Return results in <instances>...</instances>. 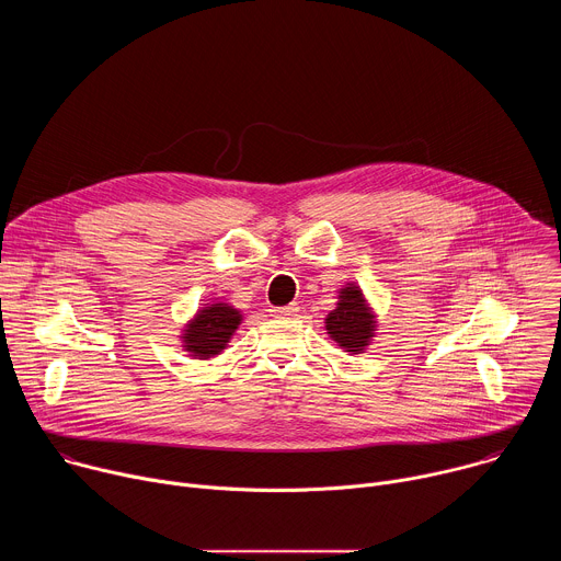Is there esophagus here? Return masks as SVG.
Returning a JSON list of instances; mask_svg holds the SVG:
<instances>
[{
	"label": "esophagus",
	"mask_w": 561,
	"mask_h": 561,
	"mask_svg": "<svg viewBox=\"0 0 561 561\" xmlns=\"http://www.w3.org/2000/svg\"><path fill=\"white\" fill-rule=\"evenodd\" d=\"M271 312L275 317H295L299 312L297 304H288V306H279V308H271Z\"/></svg>",
	"instance_id": "esophagus-1"
}]
</instances>
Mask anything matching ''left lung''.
<instances>
[{
    "label": "left lung",
    "instance_id": "1",
    "mask_svg": "<svg viewBox=\"0 0 561 561\" xmlns=\"http://www.w3.org/2000/svg\"><path fill=\"white\" fill-rule=\"evenodd\" d=\"M329 335L346 348V353L357 355L375 337V314L370 312L359 286L348 284L340 290L337 308L327 317Z\"/></svg>",
    "mask_w": 561,
    "mask_h": 561
}]
</instances>
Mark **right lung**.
Segmentation results:
<instances>
[{
  "label": "right lung",
  "instance_id": "obj_1",
  "mask_svg": "<svg viewBox=\"0 0 561 561\" xmlns=\"http://www.w3.org/2000/svg\"><path fill=\"white\" fill-rule=\"evenodd\" d=\"M242 324V312L228 304H208L197 310L195 319L186 324L184 351L197 359H208L219 355L237 327Z\"/></svg>",
  "mask_w": 561,
  "mask_h": 561
}]
</instances>
